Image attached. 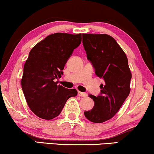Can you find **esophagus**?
<instances>
[{
  "label": "esophagus",
  "mask_w": 154,
  "mask_h": 154,
  "mask_svg": "<svg viewBox=\"0 0 154 154\" xmlns=\"http://www.w3.org/2000/svg\"><path fill=\"white\" fill-rule=\"evenodd\" d=\"M78 95L79 97H87V94L86 93H85V92H82V91H78Z\"/></svg>",
  "instance_id": "esophagus-1"
}]
</instances>
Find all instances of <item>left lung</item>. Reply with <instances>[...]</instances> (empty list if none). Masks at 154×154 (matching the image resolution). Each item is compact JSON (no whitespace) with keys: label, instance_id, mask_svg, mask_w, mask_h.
Listing matches in <instances>:
<instances>
[{"label":"left lung","instance_id":"left-lung-1","mask_svg":"<svg viewBox=\"0 0 154 154\" xmlns=\"http://www.w3.org/2000/svg\"><path fill=\"white\" fill-rule=\"evenodd\" d=\"M82 43L95 74L104 82L98 96L89 95L94 104L84 114L90 122L102 123L115 115L130 93L131 74L128 59L116 40L108 35L83 34Z\"/></svg>","mask_w":154,"mask_h":154}]
</instances>
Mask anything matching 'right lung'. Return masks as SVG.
Returning <instances> with one entry per match:
<instances>
[{"mask_svg": "<svg viewBox=\"0 0 154 154\" xmlns=\"http://www.w3.org/2000/svg\"><path fill=\"white\" fill-rule=\"evenodd\" d=\"M82 34L57 32L47 36L30 50L23 68L21 86L29 107L38 117L50 120L61 113L66 102L77 94L75 89L57 85Z\"/></svg>", "mask_w": 154, "mask_h": 154, "instance_id": "right-lung-1", "label": "right lung"}]
</instances>
